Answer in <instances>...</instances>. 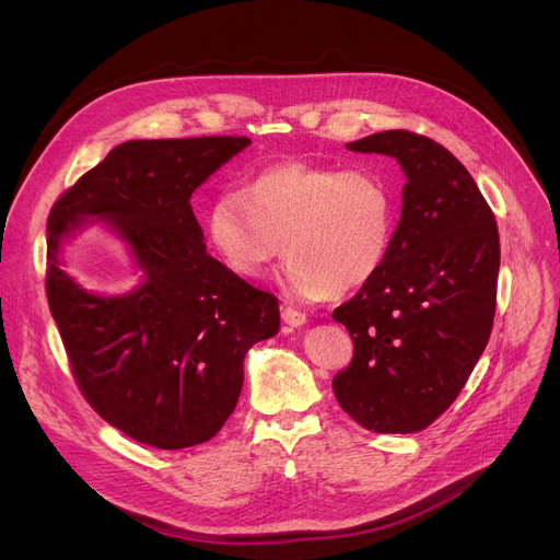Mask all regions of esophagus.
<instances>
[{"mask_svg": "<svg viewBox=\"0 0 560 560\" xmlns=\"http://www.w3.org/2000/svg\"><path fill=\"white\" fill-rule=\"evenodd\" d=\"M281 317H283V322H285L288 327H302V325H306V313L298 311L295 306L283 304L281 306Z\"/></svg>", "mask_w": 560, "mask_h": 560, "instance_id": "34e87169", "label": "esophagus"}]
</instances>
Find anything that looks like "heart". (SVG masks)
<instances>
[{
	"label": "heart",
	"mask_w": 560,
	"mask_h": 560,
	"mask_svg": "<svg viewBox=\"0 0 560 560\" xmlns=\"http://www.w3.org/2000/svg\"><path fill=\"white\" fill-rule=\"evenodd\" d=\"M229 272L258 279L285 249V283L302 300L340 298L372 281L390 254L397 206L365 167L279 163L220 190L203 215Z\"/></svg>",
	"instance_id": "obj_1"
}]
</instances>
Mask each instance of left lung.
I'll return each mask as SVG.
<instances>
[{
    "label": "left lung",
    "instance_id": "1",
    "mask_svg": "<svg viewBox=\"0 0 560 560\" xmlns=\"http://www.w3.org/2000/svg\"><path fill=\"white\" fill-rule=\"evenodd\" d=\"M347 147L397 159L408 182L384 268L334 311L354 340L334 393L370 431L416 433L454 404L488 345L499 231L479 186L440 142L393 129Z\"/></svg>",
    "mask_w": 560,
    "mask_h": 560
}]
</instances>
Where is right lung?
I'll list each match as a JSON object with an SVG mask.
<instances>
[{"mask_svg":"<svg viewBox=\"0 0 560 560\" xmlns=\"http://www.w3.org/2000/svg\"><path fill=\"white\" fill-rule=\"evenodd\" d=\"M252 140H129L56 199L47 220V302L77 386L95 413L142 445L211 440L243 390L247 349L279 331V302L206 254L190 197ZM106 217L145 281L122 299L83 291L60 268V238Z\"/></svg>","mask_w":560,"mask_h":560,"instance_id":"right-lung-1","label":"right lung"}]
</instances>
